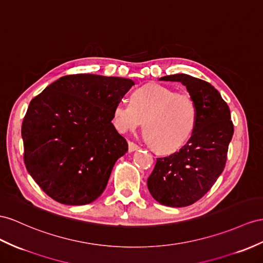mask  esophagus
Returning <instances> with one entry per match:
<instances>
[{
  "instance_id": "obj_1",
  "label": "esophagus",
  "mask_w": 263,
  "mask_h": 263,
  "mask_svg": "<svg viewBox=\"0 0 263 263\" xmlns=\"http://www.w3.org/2000/svg\"><path fill=\"white\" fill-rule=\"evenodd\" d=\"M137 150H139V145L137 143H134V142H129V151L134 152Z\"/></svg>"
}]
</instances>
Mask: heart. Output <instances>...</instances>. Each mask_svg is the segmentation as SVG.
<instances>
[{
  "instance_id": "b5f03b06",
  "label": "heart",
  "mask_w": 263,
  "mask_h": 263,
  "mask_svg": "<svg viewBox=\"0 0 263 263\" xmlns=\"http://www.w3.org/2000/svg\"><path fill=\"white\" fill-rule=\"evenodd\" d=\"M198 116V105L189 93L150 84L134 92L132 102L119 100L113 107L112 122L121 133L143 124L147 141L158 151L169 153L179 150L191 138Z\"/></svg>"
}]
</instances>
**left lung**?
Masks as SVG:
<instances>
[{"mask_svg": "<svg viewBox=\"0 0 263 263\" xmlns=\"http://www.w3.org/2000/svg\"><path fill=\"white\" fill-rule=\"evenodd\" d=\"M160 81L181 82L198 105V121L191 138L177 152L158 158L147 189L160 204L181 208L193 204L211 189L224 169L233 136L230 110L214 86L179 73Z\"/></svg>", "mask_w": 263, "mask_h": 263, "instance_id": "left-lung-1", "label": "left lung"}]
</instances>
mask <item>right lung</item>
<instances>
[{"label": "right lung", "instance_id": "obj_1", "mask_svg": "<svg viewBox=\"0 0 263 263\" xmlns=\"http://www.w3.org/2000/svg\"><path fill=\"white\" fill-rule=\"evenodd\" d=\"M134 85L97 74L60 78L33 99L22 123L24 163L39 186L62 204L96 201L127 143L113 107Z\"/></svg>", "mask_w": 263, "mask_h": 263}]
</instances>
